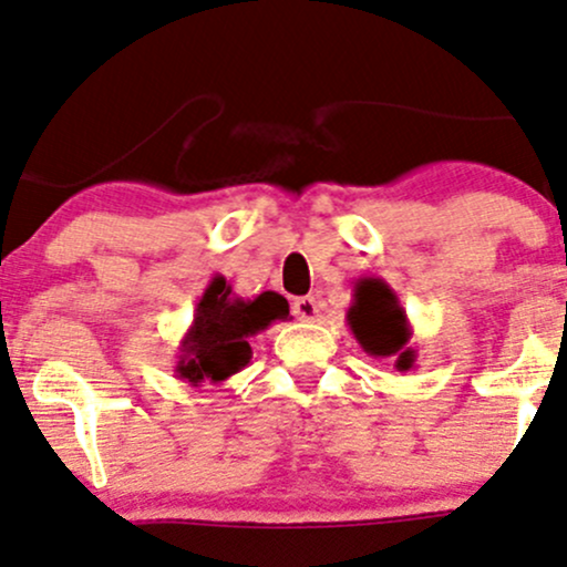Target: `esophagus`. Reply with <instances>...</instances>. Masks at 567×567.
I'll use <instances>...</instances> for the list:
<instances>
[{
	"label": "esophagus",
	"instance_id": "1",
	"mask_svg": "<svg viewBox=\"0 0 567 567\" xmlns=\"http://www.w3.org/2000/svg\"><path fill=\"white\" fill-rule=\"evenodd\" d=\"M291 313L302 318V321H316L318 313H321V305H318L316 297H297V300L291 302Z\"/></svg>",
	"mask_w": 567,
	"mask_h": 567
}]
</instances>
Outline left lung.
<instances>
[{
	"label": "left lung",
	"mask_w": 567,
	"mask_h": 567,
	"mask_svg": "<svg viewBox=\"0 0 567 567\" xmlns=\"http://www.w3.org/2000/svg\"><path fill=\"white\" fill-rule=\"evenodd\" d=\"M348 327L359 346L374 359H393L399 372H410L417 351L410 346L412 327L396 291L383 278H359L353 286V302L346 313Z\"/></svg>",
	"instance_id": "left-lung-1"
}]
</instances>
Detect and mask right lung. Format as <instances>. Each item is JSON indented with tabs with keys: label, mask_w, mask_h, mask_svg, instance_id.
Masks as SVG:
<instances>
[{
	"label": "right lung",
	"mask_w": 567,
	"mask_h": 567,
	"mask_svg": "<svg viewBox=\"0 0 567 567\" xmlns=\"http://www.w3.org/2000/svg\"><path fill=\"white\" fill-rule=\"evenodd\" d=\"M289 318V302L278 291H262L244 300L233 295L225 276H214L195 305L193 323L179 342L176 378L193 388L225 383L251 361V337L265 332L270 323Z\"/></svg>",
	"instance_id": "right-lung-1"
}]
</instances>
